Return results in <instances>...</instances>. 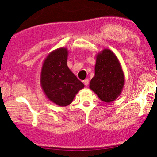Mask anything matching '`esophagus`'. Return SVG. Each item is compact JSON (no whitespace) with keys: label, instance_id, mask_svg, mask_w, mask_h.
I'll return each mask as SVG.
<instances>
[{"label":"esophagus","instance_id":"1","mask_svg":"<svg viewBox=\"0 0 157 157\" xmlns=\"http://www.w3.org/2000/svg\"><path fill=\"white\" fill-rule=\"evenodd\" d=\"M83 83H84L85 86H88V84H89V80H87V79H85L84 80H83Z\"/></svg>","mask_w":157,"mask_h":157}]
</instances>
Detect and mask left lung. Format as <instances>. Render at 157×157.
<instances>
[{"mask_svg": "<svg viewBox=\"0 0 157 157\" xmlns=\"http://www.w3.org/2000/svg\"><path fill=\"white\" fill-rule=\"evenodd\" d=\"M124 84V74L116 55L110 49H103L96 55L95 75L90 88L105 102L115 101Z\"/></svg>", "mask_w": 157, "mask_h": 157, "instance_id": "obj_1", "label": "left lung"}]
</instances>
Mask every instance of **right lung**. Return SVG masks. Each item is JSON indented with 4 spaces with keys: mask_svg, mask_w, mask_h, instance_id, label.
<instances>
[{
    "mask_svg": "<svg viewBox=\"0 0 157 157\" xmlns=\"http://www.w3.org/2000/svg\"><path fill=\"white\" fill-rule=\"evenodd\" d=\"M68 50L61 47L47 55L42 64L40 83L50 101L59 106H67L84 85L67 67Z\"/></svg>",
    "mask_w": 157,
    "mask_h": 157,
    "instance_id": "add662e5",
    "label": "right lung"
}]
</instances>
